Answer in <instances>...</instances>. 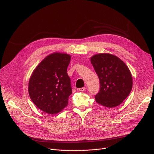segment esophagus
Here are the masks:
<instances>
[{"label": "esophagus", "mask_w": 154, "mask_h": 154, "mask_svg": "<svg viewBox=\"0 0 154 154\" xmlns=\"http://www.w3.org/2000/svg\"><path fill=\"white\" fill-rule=\"evenodd\" d=\"M85 90V87H82V88H79V91L80 92H83Z\"/></svg>", "instance_id": "obj_1"}]
</instances>
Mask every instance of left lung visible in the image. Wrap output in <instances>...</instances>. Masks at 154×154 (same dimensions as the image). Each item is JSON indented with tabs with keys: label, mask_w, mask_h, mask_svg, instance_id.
Returning <instances> with one entry per match:
<instances>
[{
	"label": "left lung",
	"mask_w": 154,
	"mask_h": 154,
	"mask_svg": "<svg viewBox=\"0 0 154 154\" xmlns=\"http://www.w3.org/2000/svg\"><path fill=\"white\" fill-rule=\"evenodd\" d=\"M91 60L100 81V91L95 96L96 102L109 108L119 106L132 88L128 68L122 60L109 54L95 55Z\"/></svg>",
	"instance_id": "obj_1"
}]
</instances>
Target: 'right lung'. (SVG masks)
Listing matches in <instances>:
<instances>
[{"mask_svg":"<svg viewBox=\"0 0 154 154\" xmlns=\"http://www.w3.org/2000/svg\"><path fill=\"white\" fill-rule=\"evenodd\" d=\"M71 57L54 53L45 57L32 73L29 82V96L35 106L49 114L60 112L72 93L67 69Z\"/></svg>","mask_w":154,"mask_h":154,"instance_id":"obj_1","label":"right lung"}]
</instances>
